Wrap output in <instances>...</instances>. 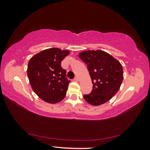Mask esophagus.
<instances>
[{
    "label": "esophagus",
    "instance_id": "esophagus-1",
    "mask_svg": "<svg viewBox=\"0 0 150 150\" xmlns=\"http://www.w3.org/2000/svg\"><path fill=\"white\" fill-rule=\"evenodd\" d=\"M74 81H79V78L78 77H75V79H74Z\"/></svg>",
    "mask_w": 150,
    "mask_h": 150
}]
</instances>
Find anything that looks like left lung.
Masks as SVG:
<instances>
[{"mask_svg": "<svg viewBox=\"0 0 150 150\" xmlns=\"http://www.w3.org/2000/svg\"><path fill=\"white\" fill-rule=\"evenodd\" d=\"M79 57L86 64L92 81L93 90L83 96L86 102L99 106L108 102L120 89L123 81V68L120 62L102 50L81 52Z\"/></svg>", "mask_w": 150, "mask_h": 150, "instance_id": "left-lung-1", "label": "left lung"}]
</instances>
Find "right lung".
<instances>
[{"mask_svg":"<svg viewBox=\"0 0 150 150\" xmlns=\"http://www.w3.org/2000/svg\"><path fill=\"white\" fill-rule=\"evenodd\" d=\"M69 50L52 47L42 50L29 60L27 75L34 92L45 102L59 103L65 98L70 81L61 66Z\"/></svg>","mask_w":150,"mask_h":150,"instance_id":"right-lung-1","label":"right lung"}]
</instances>
